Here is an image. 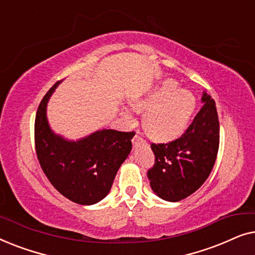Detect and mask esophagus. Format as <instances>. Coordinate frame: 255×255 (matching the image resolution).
Returning a JSON list of instances; mask_svg holds the SVG:
<instances>
[{"instance_id": "1", "label": "esophagus", "mask_w": 255, "mask_h": 255, "mask_svg": "<svg viewBox=\"0 0 255 255\" xmlns=\"http://www.w3.org/2000/svg\"><path fill=\"white\" fill-rule=\"evenodd\" d=\"M142 141H144V139H142L141 137H139L138 134H135L134 137H133V139H132V144H133V146L138 145L139 142H142Z\"/></svg>"}]
</instances>
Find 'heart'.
Segmentation results:
<instances>
[{
	"label": "heart",
	"mask_w": 255,
	"mask_h": 255,
	"mask_svg": "<svg viewBox=\"0 0 255 255\" xmlns=\"http://www.w3.org/2000/svg\"><path fill=\"white\" fill-rule=\"evenodd\" d=\"M196 97L190 90L179 88L177 82L166 79L146 93L131 101V107L142 114V124L149 137L158 141L179 138L189 127L196 110Z\"/></svg>",
	"instance_id": "1"
}]
</instances>
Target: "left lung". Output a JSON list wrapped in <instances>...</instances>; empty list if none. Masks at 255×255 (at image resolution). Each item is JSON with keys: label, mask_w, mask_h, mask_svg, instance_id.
I'll return each instance as SVG.
<instances>
[{"label": "left lung", "mask_w": 255, "mask_h": 255, "mask_svg": "<svg viewBox=\"0 0 255 255\" xmlns=\"http://www.w3.org/2000/svg\"><path fill=\"white\" fill-rule=\"evenodd\" d=\"M203 107L179 139L152 144L155 163L147 172L152 190L167 202L190 196L210 175L219 146V122L215 101L202 94Z\"/></svg>", "instance_id": "1"}]
</instances>
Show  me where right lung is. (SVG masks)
Returning <instances> with one entry per match:
<instances>
[{
    "label": "right lung",
    "mask_w": 255,
    "mask_h": 255,
    "mask_svg": "<svg viewBox=\"0 0 255 255\" xmlns=\"http://www.w3.org/2000/svg\"><path fill=\"white\" fill-rule=\"evenodd\" d=\"M60 83L48 90L37 110V156L59 193L74 203L93 205L109 194L118 169L130 154L134 132L102 128L76 140L55 133L47 120V104Z\"/></svg>",
    "instance_id": "1"
}]
</instances>
